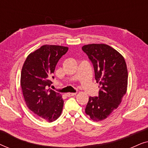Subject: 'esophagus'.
<instances>
[{
	"label": "esophagus",
	"instance_id": "obj_1",
	"mask_svg": "<svg viewBox=\"0 0 148 148\" xmlns=\"http://www.w3.org/2000/svg\"><path fill=\"white\" fill-rule=\"evenodd\" d=\"M76 95V93H67V94H66V96L67 97H71V96H75Z\"/></svg>",
	"mask_w": 148,
	"mask_h": 148
}]
</instances>
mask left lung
<instances>
[{
	"instance_id": "left-lung-1",
	"label": "left lung",
	"mask_w": 148,
	"mask_h": 148,
	"mask_svg": "<svg viewBox=\"0 0 148 148\" xmlns=\"http://www.w3.org/2000/svg\"><path fill=\"white\" fill-rule=\"evenodd\" d=\"M82 50L92 61L95 79L100 84L98 96L89 98L85 110L92 120L100 121L118 108L126 94L127 64L123 56L106 44H88Z\"/></svg>"
}]
</instances>
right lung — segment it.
I'll list each match as a JSON object with an SVG mask.
<instances>
[{"mask_svg":"<svg viewBox=\"0 0 148 148\" xmlns=\"http://www.w3.org/2000/svg\"><path fill=\"white\" fill-rule=\"evenodd\" d=\"M67 47L44 45L28 55L21 74V86L26 105L40 118L51 123L60 116L64 101L61 95L48 89L56 64Z\"/></svg>","mask_w":148,"mask_h":148,"instance_id":"obj_1","label":"right lung"}]
</instances>
